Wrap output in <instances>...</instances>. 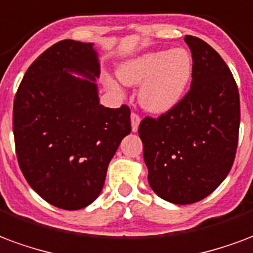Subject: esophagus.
I'll list each match as a JSON object with an SVG mask.
<instances>
[{
    "mask_svg": "<svg viewBox=\"0 0 253 253\" xmlns=\"http://www.w3.org/2000/svg\"><path fill=\"white\" fill-rule=\"evenodd\" d=\"M139 123H141V118L138 117L136 114H134V112H132V114H131V130H132V132L138 131Z\"/></svg>",
    "mask_w": 253,
    "mask_h": 253,
    "instance_id": "34e87169",
    "label": "esophagus"
}]
</instances>
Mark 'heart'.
Wrapping results in <instances>:
<instances>
[{
	"label": "heart",
	"instance_id": "b5f03b06",
	"mask_svg": "<svg viewBox=\"0 0 253 253\" xmlns=\"http://www.w3.org/2000/svg\"><path fill=\"white\" fill-rule=\"evenodd\" d=\"M193 56L185 48L146 52L123 61L117 69L118 79L126 85H139L138 102L150 114H166L178 104L193 78ZM112 92L119 85L106 79Z\"/></svg>",
	"mask_w": 253,
	"mask_h": 253
}]
</instances>
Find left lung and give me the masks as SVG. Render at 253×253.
<instances>
[{
  "instance_id": "obj_1",
  "label": "left lung",
  "mask_w": 253,
  "mask_h": 253,
  "mask_svg": "<svg viewBox=\"0 0 253 253\" xmlns=\"http://www.w3.org/2000/svg\"><path fill=\"white\" fill-rule=\"evenodd\" d=\"M193 56L190 91L158 119L145 118L138 132L157 196L177 205L197 203L221 184L236 154L240 98L221 56L205 41L185 36Z\"/></svg>"
}]
</instances>
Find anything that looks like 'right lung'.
<instances>
[{
	"label": "right lung",
	"mask_w": 253,
	"mask_h": 253,
	"mask_svg": "<svg viewBox=\"0 0 253 253\" xmlns=\"http://www.w3.org/2000/svg\"><path fill=\"white\" fill-rule=\"evenodd\" d=\"M99 76L93 42L59 41L32 63L14 98L22 174L41 198L65 211L99 197L108 164L131 131L130 108L100 104Z\"/></svg>",
	"instance_id": "1"
}]
</instances>
